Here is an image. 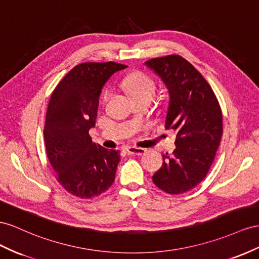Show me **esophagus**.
<instances>
[{"label": "esophagus", "instance_id": "esophagus-1", "mask_svg": "<svg viewBox=\"0 0 259 259\" xmlns=\"http://www.w3.org/2000/svg\"><path fill=\"white\" fill-rule=\"evenodd\" d=\"M127 151L130 155H138V156L146 153L145 149H142V147H137V146H130V147H128Z\"/></svg>", "mask_w": 259, "mask_h": 259}]
</instances>
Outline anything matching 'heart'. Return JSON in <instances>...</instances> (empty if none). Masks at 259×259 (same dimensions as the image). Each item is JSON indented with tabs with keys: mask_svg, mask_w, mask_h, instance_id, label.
Here are the masks:
<instances>
[{
	"mask_svg": "<svg viewBox=\"0 0 259 259\" xmlns=\"http://www.w3.org/2000/svg\"><path fill=\"white\" fill-rule=\"evenodd\" d=\"M122 85L136 101L143 98L152 99L155 90H156V83H155L154 79L142 71H132L128 73L122 80ZM109 94L110 92L108 89H105V90L103 91V104H105L107 102Z\"/></svg>",
	"mask_w": 259,
	"mask_h": 259,
	"instance_id": "heart-1",
	"label": "heart"
}]
</instances>
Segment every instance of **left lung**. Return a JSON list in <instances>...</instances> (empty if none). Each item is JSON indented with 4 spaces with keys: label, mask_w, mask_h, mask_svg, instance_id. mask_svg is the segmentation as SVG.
Wrapping results in <instances>:
<instances>
[{
    "label": "left lung",
    "mask_w": 259,
    "mask_h": 259,
    "mask_svg": "<svg viewBox=\"0 0 259 259\" xmlns=\"http://www.w3.org/2000/svg\"><path fill=\"white\" fill-rule=\"evenodd\" d=\"M145 64L168 88L166 128L177 134L176 150L162 155L153 182L168 194L186 193L202 182L212 165L223 136V113L209 83L186 58L171 54Z\"/></svg>",
    "instance_id": "8db88e82"
}]
</instances>
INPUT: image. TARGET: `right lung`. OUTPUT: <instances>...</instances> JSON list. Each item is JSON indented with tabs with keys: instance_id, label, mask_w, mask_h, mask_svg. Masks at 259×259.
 I'll use <instances>...</instances> for the list:
<instances>
[{
	"instance_id": "add662e5",
	"label": "right lung",
	"mask_w": 259,
	"mask_h": 259,
	"mask_svg": "<svg viewBox=\"0 0 259 259\" xmlns=\"http://www.w3.org/2000/svg\"><path fill=\"white\" fill-rule=\"evenodd\" d=\"M123 68L115 62L79 64L52 92L44 125L47 154L56 180L73 196H99L115 181L120 151L95 144L89 130L95 125L102 87Z\"/></svg>"
}]
</instances>
